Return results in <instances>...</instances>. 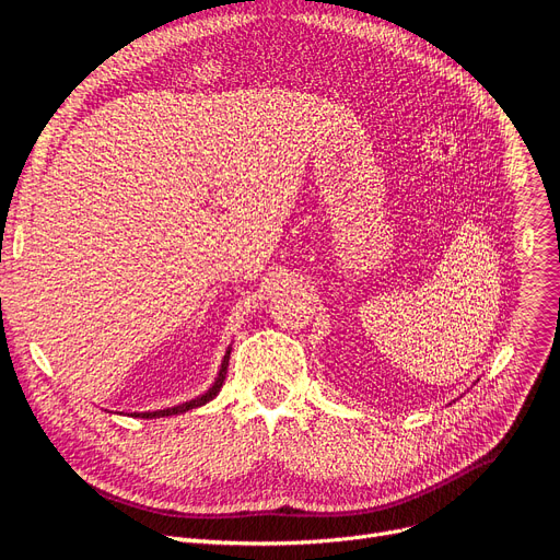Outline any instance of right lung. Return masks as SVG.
Here are the masks:
<instances>
[{
    "label": "right lung",
    "mask_w": 560,
    "mask_h": 560,
    "mask_svg": "<svg viewBox=\"0 0 560 560\" xmlns=\"http://www.w3.org/2000/svg\"><path fill=\"white\" fill-rule=\"evenodd\" d=\"M229 357H231V347L226 349V354H224V359H222V365H220V372H218V378H215V384L206 390L203 395H199V397H195V399H190V401H186V404H179V406H172V408H163V410H147V413H133V418H144V420H152V418H167V416H179V413H186V410H190V408H199V406H203V404H209L213 397H218V393H220V388H222V384H224V378H226V368H229Z\"/></svg>",
    "instance_id": "obj_1"
}]
</instances>
